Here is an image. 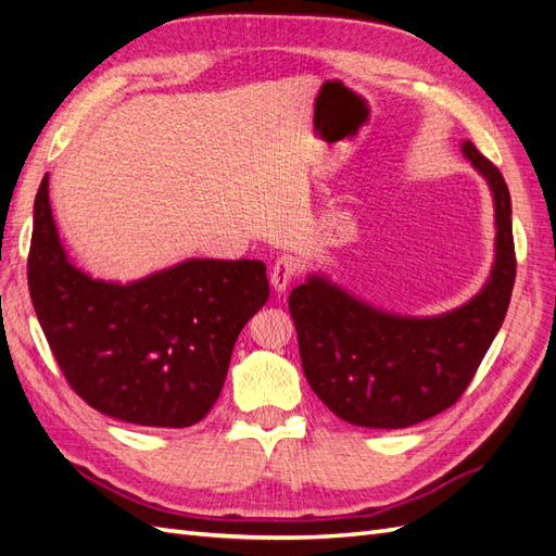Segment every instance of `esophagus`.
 <instances>
[{"label":"esophagus","instance_id":"obj_1","mask_svg":"<svg viewBox=\"0 0 556 556\" xmlns=\"http://www.w3.org/2000/svg\"><path fill=\"white\" fill-rule=\"evenodd\" d=\"M301 275V261L293 258V255H281L277 258L275 267H273V275H269V281H273V287L277 293L287 291L289 283Z\"/></svg>","mask_w":556,"mask_h":556}]
</instances>
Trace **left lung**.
<instances>
[{
    "mask_svg": "<svg viewBox=\"0 0 556 556\" xmlns=\"http://www.w3.org/2000/svg\"><path fill=\"white\" fill-rule=\"evenodd\" d=\"M463 152L491 185L497 227L491 279L472 301L439 317H396L317 275L289 295L305 378L345 422L400 430L451 408L503 326L517 277L509 190L472 142Z\"/></svg>",
    "mask_w": 556,
    "mask_h": 556,
    "instance_id": "1",
    "label": "left lung"
}]
</instances>
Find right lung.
<instances>
[{"label":"right lung","mask_w":556,"mask_h":556,"mask_svg":"<svg viewBox=\"0 0 556 556\" xmlns=\"http://www.w3.org/2000/svg\"><path fill=\"white\" fill-rule=\"evenodd\" d=\"M27 287L65 380L101 414L188 427L216 404L244 324L269 283L261 261H185L131 283L91 279L67 261L49 204L35 197Z\"/></svg>","instance_id":"1"}]
</instances>
